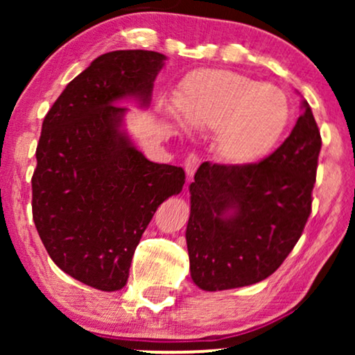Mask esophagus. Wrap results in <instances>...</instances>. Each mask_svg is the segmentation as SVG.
<instances>
[{
	"mask_svg": "<svg viewBox=\"0 0 355 355\" xmlns=\"http://www.w3.org/2000/svg\"><path fill=\"white\" fill-rule=\"evenodd\" d=\"M198 164H200V158L196 153H189L187 158L184 159V169H186V174L189 178H192L196 174Z\"/></svg>",
	"mask_w": 355,
	"mask_h": 355,
	"instance_id": "1",
	"label": "esophagus"
}]
</instances>
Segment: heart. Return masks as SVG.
Here are the masks:
<instances>
[{
  "instance_id": "heart-1",
  "label": "heart",
  "mask_w": 355,
  "mask_h": 355,
  "mask_svg": "<svg viewBox=\"0 0 355 355\" xmlns=\"http://www.w3.org/2000/svg\"><path fill=\"white\" fill-rule=\"evenodd\" d=\"M174 105L192 128L218 130V153L232 164L263 158L284 134L291 114L279 89L223 69L191 72Z\"/></svg>"
}]
</instances>
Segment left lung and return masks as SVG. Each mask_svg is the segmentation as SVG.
<instances>
[{
    "mask_svg": "<svg viewBox=\"0 0 355 355\" xmlns=\"http://www.w3.org/2000/svg\"><path fill=\"white\" fill-rule=\"evenodd\" d=\"M289 137L249 164L202 163L191 191L186 241L192 281L203 291L268 278L297 244L312 211L322 148L307 101Z\"/></svg>",
    "mask_w": 355,
    "mask_h": 355,
    "instance_id": "obj_1",
    "label": "left lung"
}]
</instances>
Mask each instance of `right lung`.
<instances>
[{
	"label": "right lung",
	"mask_w": 355,
	"mask_h": 355,
	"mask_svg": "<svg viewBox=\"0 0 355 355\" xmlns=\"http://www.w3.org/2000/svg\"><path fill=\"white\" fill-rule=\"evenodd\" d=\"M166 56L105 53L71 80L48 111L32 176V215L48 255L72 278L118 291L157 208L182 191V168L153 163L123 129L135 98L148 106Z\"/></svg>",
	"instance_id": "1"
}]
</instances>
